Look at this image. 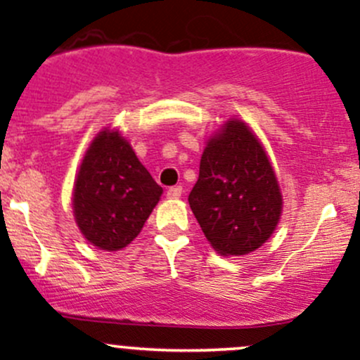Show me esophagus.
Returning a JSON list of instances; mask_svg holds the SVG:
<instances>
[{"instance_id":"34e87169","label":"esophagus","mask_w":360,"mask_h":360,"mask_svg":"<svg viewBox=\"0 0 360 360\" xmlns=\"http://www.w3.org/2000/svg\"><path fill=\"white\" fill-rule=\"evenodd\" d=\"M181 195H183V188L181 186H172L167 190V198L176 200V198H181Z\"/></svg>"}]
</instances>
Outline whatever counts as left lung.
<instances>
[{"instance_id": "left-lung-1", "label": "left lung", "mask_w": 360, "mask_h": 360, "mask_svg": "<svg viewBox=\"0 0 360 360\" xmlns=\"http://www.w3.org/2000/svg\"><path fill=\"white\" fill-rule=\"evenodd\" d=\"M188 202L210 247L224 257L255 252L278 228L281 188L243 120L229 119L207 139Z\"/></svg>"}]
</instances>
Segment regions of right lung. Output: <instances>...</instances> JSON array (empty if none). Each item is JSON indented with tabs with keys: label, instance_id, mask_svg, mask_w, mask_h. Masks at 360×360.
I'll list each match as a JSON object with an SVG mask.
<instances>
[{
	"label": "right lung",
	"instance_id": "1",
	"mask_svg": "<svg viewBox=\"0 0 360 360\" xmlns=\"http://www.w3.org/2000/svg\"><path fill=\"white\" fill-rule=\"evenodd\" d=\"M162 193L126 136L105 127L79 165L72 209L77 228L93 247L117 252L141 233Z\"/></svg>",
	"mask_w": 360,
	"mask_h": 360
}]
</instances>
